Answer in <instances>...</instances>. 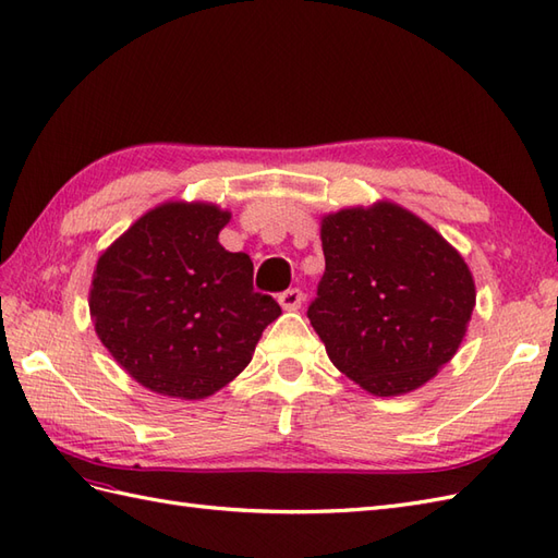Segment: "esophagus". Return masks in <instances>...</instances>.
I'll list each match as a JSON object with an SVG mask.
<instances>
[{"label": "esophagus", "mask_w": 558, "mask_h": 558, "mask_svg": "<svg viewBox=\"0 0 558 558\" xmlns=\"http://www.w3.org/2000/svg\"><path fill=\"white\" fill-rule=\"evenodd\" d=\"M278 302H280V306H282L284 311H296L299 306H302V302H304V294H302V290L292 288V290H288V292H282V294L278 296Z\"/></svg>", "instance_id": "obj_1"}]
</instances>
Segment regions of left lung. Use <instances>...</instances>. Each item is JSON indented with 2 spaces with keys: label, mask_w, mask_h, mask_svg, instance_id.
Segmentation results:
<instances>
[{
  "label": "left lung",
  "mask_w": 558,
  "mask_h": 558,
  "mask_svg": "<svg viewBox=\"0 0 558 558\" xmlns=\"http://www.w3.org/2000/svg\"><path fill=\"white\" fill-rule=\"evenodd\" d=\"M320 240L325 274L308 320L339 373L381 398L436 377L476 306L462 254L389 199L325 214Z\"/></svg>",
  "instance_id": "left-lung-1"
}]
</instances>
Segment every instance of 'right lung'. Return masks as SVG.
Instances as JSON below:
<instances>
[{"instance_id": "obj_1", "label": "right lung", "mask_w": 558, "mask_h": 558, "mask_svg": "<svg viewBox=\"0 0 558 558\" xmlns=\"http://www.w3.org/2000/svg\"><path fill=\"white\" fill-rule=\"evenodd\" d=\"M231 211L211 203L148 209L98 256L89 313L101 344L153 393L203 401L252 361L274 296L254 292L245 252L219 245Z\"/></svg>"}]
</instances>
